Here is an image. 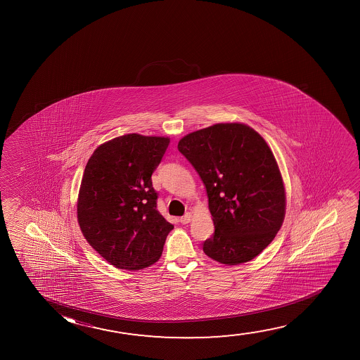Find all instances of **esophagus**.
Wrapping results in <instances>:
<instances>
[{
	"label": "esophagus",
	"mask_w": 360,
	"mask_h": 360,
	"mask_svg": "<svg viewBox=\"0 0 360 360\" xmlns=\"http://www.w3.org/2000/svg\"><path fill=\"white\" fill-rule=\"evenodd\" d=\"M192 220V214L191 212H187L184 217H181V222L182 224H188V222H191Z\"/></svg>",
	"instance_id": "1"
}]
</instances>
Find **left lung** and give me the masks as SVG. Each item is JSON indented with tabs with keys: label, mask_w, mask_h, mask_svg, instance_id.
<instances>
[{
	"label": "left lung",
	"mask_w": 360,
	"mask_h": 360,
	"mask_svg": "<svg viewBox=\"0 0 360 360\" xmlns=\"http://www.w3.org/2000/svg\"><path fill=\"white\" fill-rule=\"evenodd\" d=\"M178 150L207 188L215 232L202 251L226 266L252 261L285 217L284 181L266 140L246 124L217 123L183 136Z\"/></svg>",
	"instance_id": "obj_1"
}]
</instances>
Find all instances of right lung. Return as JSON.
Here are the masks:
<instances>
[{"label":"right lung","instance_id":"add662e5","mask_svg":"<svg viewBox=\"0 0 360 360\" xmlns=\"http://www.w3.org/2000/svg\"><path fill=\"white\" fill-rule=\"evenodd\" d=\"M167 136L127 134L101 143L84 168L77 221L86 241L119 269L140 271L162 255L173 225L156 207L151 174Z\"/></svg>","mask_w":360,"mask_h":360}]
</instances>
